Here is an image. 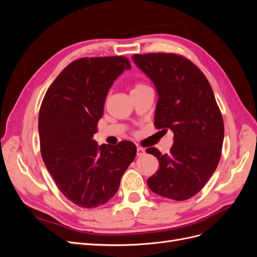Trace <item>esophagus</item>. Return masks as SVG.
Wrapping results in <instances>:
<instances>
[{"mask_svg": "<svg viewBox=\"0 0 257 257\" xmlns=\"http://www.w3.org/2000/svg\"><path fill=\"white\" fill-rule=\"evenodd\" d=\"M145 153H146V150L144 149V148H142V147L137 148V157H143V155H145Z\"/></svg>", "mask_w": 257, "mask_h": 257, "instance_id": "obj_1", "label": "esophagus"}]
</instances>
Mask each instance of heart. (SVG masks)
Here are the masks:
<instances>
[{
  "label": "heart",
  "instance_id": "obj_1",
  "mask_svg": "<svg viewBox=\"0 0 257 257\" xmlns=\"http://www.w3.org/2000/svg\"><path fill=\"white\" fill-rule=\"evenodd\" d=\"M148 88H149V87H148V85H146V84H144V83H136V84L134 85L133 91H132V92L141 91V90H145V89H148Z\"/></svg>",
  "mask_w": 257,
  "mask_h": 257
}]
</instances>
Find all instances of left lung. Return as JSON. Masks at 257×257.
I'll return each mask as SVG.
<instances>
[{
    "label": "left lung",
    "instance_id": "8db88e82",
    "mask_svg": "<svg viewBox=\"0 0 257 257\" xmlns=\"http://www.w3.org/2000/svg\"><path fill=\"white\" fill-rule=\"evenodd\" d=\"M133 61L158 91L155 127L174 133L168 154L154 147L146 150L160 163L148 186L161 196L189 199L204 188L221 158L224 123L211 85L193 62L179 54H134Z\"/></svg>",
    "mask_w": 257,
    "mask_h": 257
}]
</instances>
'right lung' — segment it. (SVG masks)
<instances>
[{
  "mask_svg": "<svg viewBox=\"0 0 257 257\" xmlns=\"http://www.w3.org/2000/svg\"><path fill=\"white\" fill-rule=\"evenodd\" d=\"M127 58H81L68 64L46 92L38 115L42 158L61 193L82 208L107 203L136 157V146H98L93 139L113 81Z\"/></svg>",
  "mask_w": 257,
  "mask_h": 257,
  "instance_id": "1",
  "label": "right lung"
}]
</instances>
